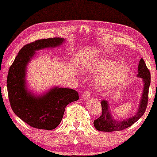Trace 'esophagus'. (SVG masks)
I'll use <instances>...</instances> for the list:
<instances>
[{"label": "esophagus", "instance_id": "1", "mask_svg": "<svg viewBox=\"0 0 157 157\" xmlns=\"http://www.w3.org/2000/svg\"><path fill=\"white\" fill-rule=\"evenodd\" d=\"M90 96H91V92H90L89 90H87V91H86L85 92H83V94H82V97H83L84 100L89 99Z\"/></svg>", "mask_w": 157, "mask_h": 157}]
</instances>
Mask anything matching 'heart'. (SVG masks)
I'll use <instances>...</instances> for the list:
<instances>
[{"mask_svg": "<svg viewBox=\"0 0 157 157\" xmlns=\"http://www.w3.org/2000/svg\"><path fill=\"white\" fill-rule=\"evenodd\" d=\"M116 62L102 60L91 66V71L97 75L109 72L102 77L101 82L105 86L112 87L121 84L128 74V68L127 66L119 65L116 67Z\"/></svg>", "mask_w": 157, "mask_h": 157, "instance_id": "obj_1", "label": "heart"}]
</instances>
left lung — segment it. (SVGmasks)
<instances>
[{
	"instance_id": "8db88e82",
	"label": "left lung",
	"mask_w": 157,
	"mask_h": 157,
	"mask_svg": "<svg viewBox=\"0 0 157 157\" xmlns=\"http://www.w3.org/2000/svg\"><path fill=\"white\" fill-rule=\"evenodd\" d=\"M137 76L142 78L144 82V88L138 111L136 114L131 117V118L126 119L122 121L113 120L109 112L108 102L106 100H102L101 101L102 114L94 121V125L97 130L105 131V132L122 131L130 127L131 125H132L137 121L139 119L142 117L147 108V102H148V90L151 84V73L142 58L140 60V63L138 66Z\"/></svg>"
}]
</instances>
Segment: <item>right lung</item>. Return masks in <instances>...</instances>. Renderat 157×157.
<instances>
[{"mask_svg":"<svg viewBox=\"0 0 157 157\" xmlns=\"http://www.w3.org/2000/svg\"><path fill=\"white\" fill-rule=\"evenodd\" d=\"M65 40L60 37L37 40L20 50L7 76V91L12 111L31 127L53 130L62 120L66 105L79 99L75 90L55 87L44 95L35 96L26 87V68L35 51L57 47Z\"/></svg>","mask_w":157,"mask_h":157,"instance_id":"obj_1","label":"right lung"}]
</instances>
